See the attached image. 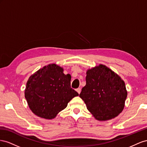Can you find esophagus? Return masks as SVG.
Masks as SVG:
<instances>
[{"instance_id":"esophagus-1","label":"esophagus","mask_w":147,"mask_h":147,"mask_svg":"<svg viewBox=\"0 0 147 147\" xmlns=\"http://www.w3.org/2000/svg\"><path fill=\"white\" fill-rule=\"evenodd\" d=\"M76 91H77V92H78V93L79 94H80L81 93V88H78V89H76Z\"/></svg>"}]
</instances>
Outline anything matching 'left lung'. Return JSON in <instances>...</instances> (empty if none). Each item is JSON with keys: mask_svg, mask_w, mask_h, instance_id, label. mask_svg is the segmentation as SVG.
Returning <instances> with one entry per match:
<instances>
[{"mask_svg": "<svg viewBox=\"0 0 147 147\" xmlns=\"http://www.w3.org/2000/svg\"><path fill=\"white\" fill-rule=\"evenodd\" d=\"M86 84L79 97L94 118L105 121L116 118L123 111L127 91L118 74L100 64L86 71Z\"/></svg>", "mask_w": 147, "mask_h": 147, "instance_id": "left-lung-1", "label": "left lung"}]
</instances>
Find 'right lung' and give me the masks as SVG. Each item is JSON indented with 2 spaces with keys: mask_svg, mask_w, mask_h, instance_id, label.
<instances>
[{
  "mask_svg": "<svg viewBox=\"0 0 147 147\" xmlns=\"http://www.w3.org/2000/svg\"><path fill=\"white\" fill-rule=\"evenodd\" d=\"M71 76L65 74L63 68L55 63L39 69L29 78L24 96L32 112L41 118H55L78 96L71 87Z\"/></svg>",
  "mask_w": 147,
  "mask_h": 147,
  "instance_id": "obj_1",
  "label": "right lung"
}]
</instances>
